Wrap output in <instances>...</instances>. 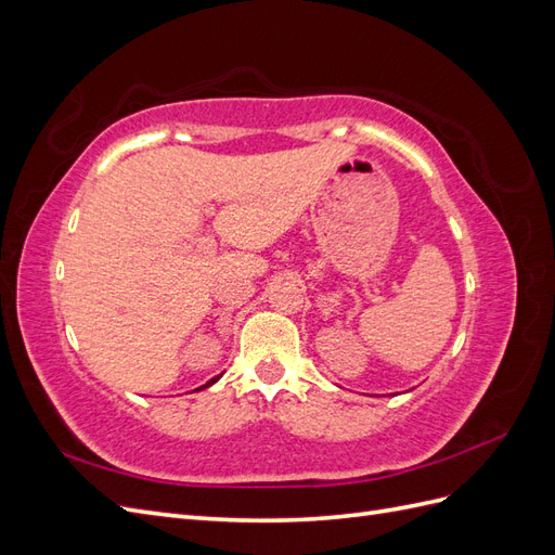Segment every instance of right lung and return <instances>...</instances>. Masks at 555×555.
<instances>
[{"instance_id":"add662e5","label":"right lung","mask_w":555,"mask_h":555,"mask_svg":"<svg viewBox=\"0 0 555 555\" xmlns=\"http://www.w3.org/2000/svg\"><path fill=\"white\" fill-rule=\"evenodd\" d=\"M217 379H220V375H217V377H212V379H210V382H206V384H204V386H201V389H206V386H210V384H215V382H217ZM196 391H198V389H196Z\"/></svg>"}]
</instances>
